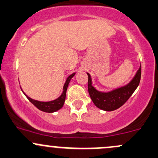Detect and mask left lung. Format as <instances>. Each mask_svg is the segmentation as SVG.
Instances as JSON below:
<instances>
[{
    "mask_svg": "<svg viewBox=\"0 0 158 158\" xmlns=\"http://www.w3.org/2000/svg\"><path fill=\"white\" fill-rule=\"evenodd\" d=\"M141 73H142V69L140 66L139 70L136 73L135 77L129 84L110 92H101L96 90L92 85L90 74L87 73L89 76L88 90L94 105L105 111H112L118 109L127 102L128 99L137 89L140 82Z\"/></svg>",
    "mask_w": 158,
    "mask_h": 158,
    "instance_id": "left-lung-1",
    "label": "left lung"
}]
</instances>
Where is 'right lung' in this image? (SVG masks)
Returning a JSON list of instances; mask_svg holds the SVG:
<instances>
[{"label": "right lung", "instance_id": "obj_1", "mask_svg": "<svg viewBox=\"0 0 158 158\" xmlns=\"http://www.w3.org/2000/svg\"><path fill=\"white\" fill-rule=\"evenodd\" d=\"M76 73H73L71 74L69 77L67 78L66 79L65 84L64 85V91H63L62 94L58 98L56 99V100L51 101H48V102H43V101H39L34 100V99H31L29 96L26 95V94H24L26 96L29 101H30L32 104H34L38 109H39L40 110L44 111V112H47V113H53L55 112V111L58 110L61 108V107L64 106V101H65L66 99V89H67L68 85H69V82H70L71 79L74 76V75Z\"/></svg>", "mask_w": 158, "mask_h": 158}]
</instances>
